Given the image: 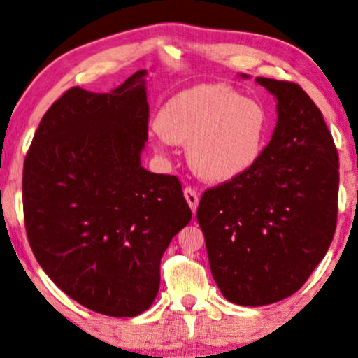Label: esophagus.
Wrapping results in <instances>:
<instances>
[{"label": "esophagus", "instance_id": "34e87169", "mask_svg": "<svg viewBox=\"0 0 358 358\" xmlns=\"http://www.w3.org/2000/svg\"><path fill=\"white\" fill-rule=\"evenodd\" d=\"M183 193H185V198H187V203L189 205V208H192V211L194 213V211H196L198 201H200V196H198L196 188L187 187V188L183 189Z\"/></svg>", "mask_w": 358, "mask_h": 358}]
</instances>
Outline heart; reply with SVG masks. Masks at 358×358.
Wrapping results in <instances>:
<instances>
[{"instance_id": "heart-1", "label": "heart", "mask_w": 358, "mask_h": 358, "mask_svg": "<svg viewBox=\"0 0 358 358\" xmlns=\"http://www.w3.org/2000/svg\"><path fill=\"white\" fill-rule=\"evenodd\" d=\"M157 150L188 145L192 169L208 182H228L261 160L269 115L259 101L228 84H201L169 99L157 117Z\"/></svg>"}]
</instances>
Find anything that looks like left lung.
<instances>
[{
    "label": "left lung",
    "mask_w": 358,
    "mask_h": 358,
    "mask_svg": "<svg viewBox=\"0 0 358 358\" xmlns=\"http://www.w3.org/2000/svg\"><path fill=\"white\" fill-rule=\"evenodd\" d=\"M278 99L261 160L208 188L196 218L215 282L229 302L266 306L304 286L332 243L338 155L322 112L299 84L257 78Z\"/></svg>",
    "instance_id": "left-lung-1"
}]
</instances>
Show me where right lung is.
I'll list each match as a JSON object with an SVG mask.
<instances>
[{"instance_id": "obj_1", "label": "right lung", "mask_w": 358, "mask_h": 358, "mask_svg": "<svg viewBox=\"0 0 358 358\" xmlns=\"http://www.w3.org/2000/svg\"><path fill=\"white\" fill-rule=\"evenodd\" d=\"M145 71L107 94L66 90L41 119L22 169L31 250L71 299L112 317L152 306L160 261L192 220L175 175L140 165Z\"/></svg>"}]
</instances>
